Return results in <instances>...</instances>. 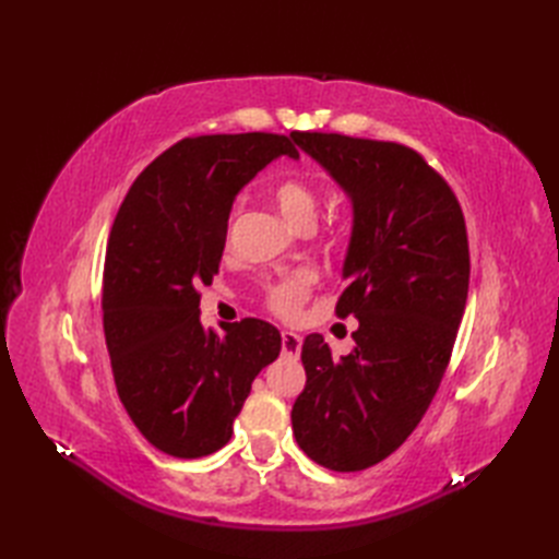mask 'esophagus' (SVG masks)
Masks as SVG:
<instances>
[{
    "label": "esophagus",
    "instance_id": "1",
    "mask_svg": "<svg viewBox=\"0 0 559 559\" xmlns=\"http://www.w3.org/2000/svg\"><path fill=\"white\" fill-rule=\"evenodd\" d=\"M300 347H302V337L294 331H282V352L286 354V357H298L300 354Z\"/></svg>",
    "mask_w": 559,
    "mask_h": 559
}]
</instances>
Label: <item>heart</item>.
Returning a JSON list of instances; mask_svg holds the SVG:
<instances>
[{"label":"heart","mask_w":559,"mask_h":559,"mask_svg":"<svg viewBox=\"0 0 559 559\" xmlns=\"http://www.w3.org/2000/svg\"><path fill=\"white\" fill-rule=\"evenodd\" d=\"M273 198L277 202L282 216L292 226H296V228L314 226L319 200H317V193L310 189L308 181H302L298 177L280 179L275 183ZM314 282H317V275L308 267H300V270H296V273H289L286 277H282L277 284L270 286V292H267L270 310L280 317H294L300 310L302 300H306Z\"/></svg>","instance_id":"1"}]
</instances>
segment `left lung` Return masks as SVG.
<instances>
[{"label":"left lung","mask_w":559,"mask_h":559,"mask_svg":"<svg viewBox=\"0 0 559 559\" xmlns=\"http://www.w3.org/2000/svg\"><path fill=\"white\" fill-rule=\"evenodd\" d=\"M352 202L335 314H354V349L335 359L319 333L302 343L306 389L294 436L312 462L364 471L392 454L425 417L450 361L468 294V240L460 202L417 151L292 132Z\"/></svg>","instance_id":"1"}]
</instances>
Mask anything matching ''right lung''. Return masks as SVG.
<instances>
[{"label":"right lung","mask_w":559,"mask_h":559,"mask_svg":"<svg viewBox=\"0 0 559 559\" xmlns=\"http://www.w3.org/2000/svg\"><path fill=\"white\" fill-rule=\"evenodd\" d=\"M280 156L284 134H200L134 179L107 242L103 310L118 399L160 452L198 460L233 436L251 382L280 357L282 335L242 319L218 335L200 321L226 247L235 195Z\"/></svg>","instance_id":"right-lung-1"}]
</instances>
